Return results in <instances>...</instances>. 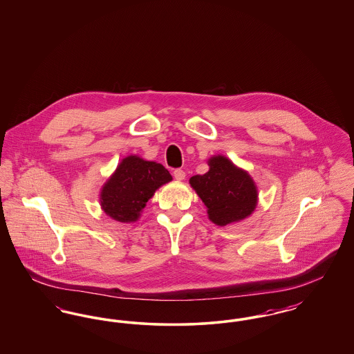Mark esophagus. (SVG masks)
I'll return each mask as SVG.
<instances>
[{
	"label": "esophagus",
	"instance_id": "1",
	"mask_svg": "<svg viewBox=\"0 0 354 354\" xmlns=\"http://www.w3.org/2000/svg\"><path fill=\"white\" fill-rule=\"evenodd\" d=\"M174 178L176 179V180H183L185 178V172L183 169H176L174 171Z\"/></svg>",
	"mask_w": 354,
	"mask_h": 354
}]
</instances>
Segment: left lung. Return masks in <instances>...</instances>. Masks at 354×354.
I'll list each match as a JSON object with an SVG mask.
<instances>
[{"label":"left lung","mask_w":354,"mask_h":354,"mask_svg":"<svg viewBox=\"0 0 354 354\" xmlns=\"http://www.w3.org/2000/svg\"><path fill=\"white\" fill-rule=\"evenodd\" d=\"M208 166V172L189 179L207 207L208 219L223 227L248 218L257 205V187L251 175L223 155L212 156Z\"/></svg>","instance_id":"obj_1"}]
</instances>
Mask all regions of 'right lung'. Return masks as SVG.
<instances>
[{"label":"right lung","mask_w":354,"mask_h":354,"mask_svg":"<svg viewBox=\"0 0 354 354\" xmlns=\"http://www.w3.org/2000/svg\"><path fill=\"white\" fill-rule=\"evenodd\" d=\"M171 180V174L160 163L130 155L102 187V209L120 223L136 221L155 191Z\"/></svg>","instance_id":"1"}]
</instances>
